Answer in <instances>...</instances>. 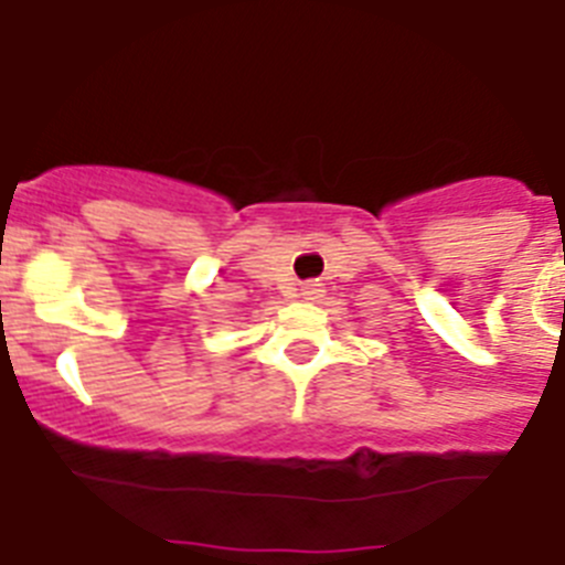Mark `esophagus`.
Instances as JSON below:
<instances>
[{"mask_svg":"<svg viewBox=\"0 0 565 565\" xmlns=\"http://www.w3.org/2000/svg\"><path fill=\"white\" fill-rule=\"evenodd\" d=\"M319 292H322V284H305L301 296H305V299H313V296H319Z\"/></svg>","mask_w":565,"mask_h":565,"instance_id":"34e87169","label":"esophagus"}]
</instances>
